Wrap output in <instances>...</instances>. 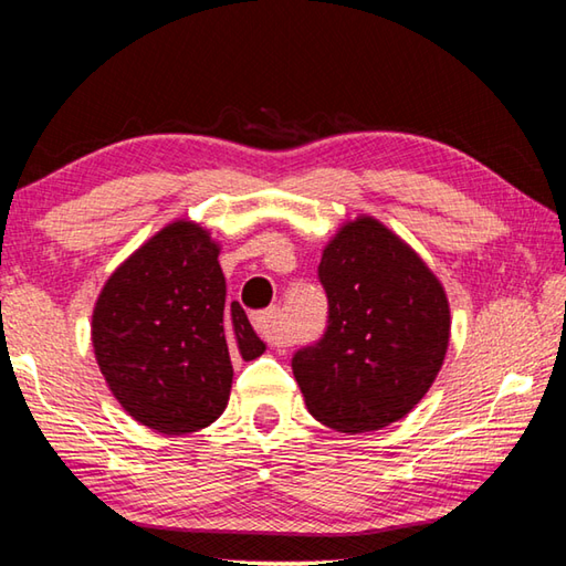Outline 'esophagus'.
Instances as JSON below:
<instances>
[{
  "label": "esophagus",
  "mask_w": 566,
  "mask_h": 566,
  "mask_svg": "<svg viewBox=\"0 0 566 566\" xmlns=\"http://www.w3.org/2000/svg\"><path fill=\"white\" fill-rule=\"evenodd\" d=\"M252 324H254V328H258V334L270 343V346H282L284 343V336L280 331V308H268V312L254 314Z\"/></svg>",
  "instance_id": "obj_1"
}]
</instances>
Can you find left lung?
Here are the masks:
<instances>
[{
    "label": "left lung",
    "instance_id": "obj_1",
    "mask_svg": "<svg viewBox=\"0 0 566 566\" xmlns=\"http://www.w3.org/2000/svg\"><path fill=\"white\" fill-rule=\"evenodd\" d=\"M328 326L292 358L306 409L346 434L412 412L444 365L451 312L424 260L373 216L346 220L321 254Z\"/></svg>",
    "mask_w": 566,
    "mask_h": 566
}]
</instances>
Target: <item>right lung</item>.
Wrapping results in <instances>:
<instances>
[{
  "instance_id": "obj_1",
  "label": "right lung",
  "mask_w": 566,
  "mask_h": 566,
  "mask_svg": "<svg viewBox=\"0 0 566 566\" xmlns=\"http://www.w3.org/2000/svg\"><path fill=\"white\" fill-rule=\"evenodd\" d=\"M220 245L193 220H174L109 274L93 308V350L109 392L135 422L191 434L228 407L230 356L264 343L238 302L226 304Z\"/></svg>"
}]
</instances>
